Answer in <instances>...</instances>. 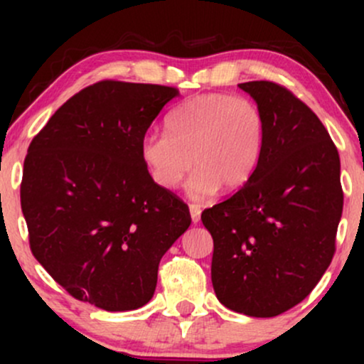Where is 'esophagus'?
<instances>
[{
    "label": "esophagus",
    "mask_w": 364,
    "mask_h": 364,
    "mask_svg": "<svg viewBox=\"0 0 364 364\" xmlns=\"http://www.w3.org/2000/svg\"><path fill=\"white\" fill-rule=\"evenodd\" d=\"M190 214H191V220H193V224H196L200 220V214H202V208L198 205H195V203H191L190 205Z\"/></svg>",
    "instance_id": "obj_1"
}]
</instances>
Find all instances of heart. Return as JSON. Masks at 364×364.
<instances>
[{
  "mask_svg": "<svg viewBox=\"0 0 364 364\" xmlns=\"http://www.w3.org/2000/svg\"><path fill=\"white\" fill-rule=\"evenodd\" d=\"M168 133L152 132L141 140L140 156L157 186L173 190L186 176L188 195L203 200L243 188L253 178L265 149L267 127L260 107L248 97L202 94L169 112Z\"/></svg>",
  "mask_w": 364,
  "mask_h": 364,
  "instance_id": "obj_1",
  "label": "heart"
}]
</instances>
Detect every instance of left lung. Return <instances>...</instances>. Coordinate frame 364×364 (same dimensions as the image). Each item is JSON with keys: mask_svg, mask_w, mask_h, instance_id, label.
<instances>
[{"mask_svg": "<svg viewBox=\"0 0 364 364\" xmlns=\"http://www.w3.org/2000/svg\"><path fill=\"white\" fill-rule=\"evenodd\" d=\"M260 107L267 139L253 178L202 212L214 240L220 303L269 318L313 291L336 253L344 205L341 159L318 116L275 82L240 83Z\"/></svg>", "mask_w": 364, "mask_h": 364, "instance_id": "left-lung-1", "label": "left lung"}]
</instances>
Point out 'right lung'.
I'll use <instances>...</instances> for the list:
<instances>
[{"label": "right lung", "mask_w": 364, "mask_h": 364, "mask_svg": "<svg viewBox=\"0 0 364 364\" xmlns=\"http://www.w3.org/2000/svg\"><path fill=\"white\" fill-rule=\"evenodd\" d=\"M176 87L102 80L32 139L20 203L36 260L75 299L106 311L150 301L162 255L191 223L150 178L140 145Z\"/></svg>", "instance_id": "1"}]
</instances>
